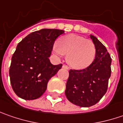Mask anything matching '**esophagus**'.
I'll return each mask as SVG.
<instances>
[{
  "mask_svg": "<svg viewBox=\"0 0 123 123\" xmlns=\"http://www.w3.org/2000/svg\"><path fill=\"white\" fill-rule=\"evenodd\" d=\"M63 68H66V69H68L69 67L68 66H66V65H63Z\"/></svg>",
  "mask_w": 123,
  "mask_h": 123,
  "instance_id": "esophagus-1",
  "label": "esophagus"
}]
</instances>
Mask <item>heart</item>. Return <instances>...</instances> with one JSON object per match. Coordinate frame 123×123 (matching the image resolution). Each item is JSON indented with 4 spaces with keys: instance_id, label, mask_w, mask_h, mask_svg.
I'll return each instance as SVG.
<instances>
[{
    "instance_id": "b5f03b06",
    "label": "heart",
    "mask_w": 123,
    "mask_h": 123,
    "mask_svg": "<svg viewBox=\"0 0 123 123\" xmlns=\"http://www.w3.org/2000/svg\"><path fill=\"white\" fill-rule=\"evenodd\" d=\"M55 54L58 57L67 55L68 64L75 69L90 66L96 56V47L91 40L73 34L64 36L53 46Z\"/></svg>"
}]
</instances>
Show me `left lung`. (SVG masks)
Instances as JSON below:
<instances>
[{"mask_svg":"<svg viewBox=\"0 0 123 123\" xmlns=\"http://www.w3.org/2000/svg\"><path fill=\"white\" fill-rule=\"evenodd\" d=\"M90 38L96 47L95 59L86 68L70 70L65 90L69 101L82 107L92 106L101 99L111 76V59L105 46L94 36Z\"/></svg>","mask_w":123,"mask_h":123,"instance_id":"8db88e82","label":"left lung"}]
</instances>
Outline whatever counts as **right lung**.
<instances>
[{
	"label": "right lung",
	"mask_w": 123,
	"mask_h": 123,
	"mask_svg": "<svg viewBox=\"0 0 123 123\" xmlns=\"http://www.w3.org/2000/svg\"><path fill=\"white\" fill-rule=\"evenodd\" d=\"M63 33V30L43 29L18 43L9 68L10 82L18 97L34 100L44 93L49 79L62 66L53 65L49 57L55 41Z\"/></svg>",
	"instance_id": "add662e5"
}]
</instances>
